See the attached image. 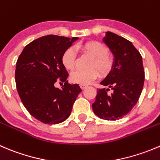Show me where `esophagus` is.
I'll return each mask as SVG.
<instances>
[{
  "instance_id": "34e87169",
  "label": "esophagus",
  "mask_w": 160,
  "mask_h": 160,
  "mask_svg": "<svg viewBox=\"0 0 160 160\" xmlns=\"http://www.w3.org/2000/svg\"><path fill=\"white\" fill-rule=\"evenodd\" d=\"M80 88H81V89H84V88H87V85H84V84H80Z\"/></svg>"
}]
</instances>
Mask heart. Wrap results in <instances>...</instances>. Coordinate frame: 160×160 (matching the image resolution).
Segmentation results:
<instances>
[{"label": "heart", "mask_w": 160, "mask_h": 160, "mask_svg": "<svg viewBox=\"0 0 160 160\" xmlns=\"http://www.w3.org/2000/svg\"><path fill=\"white\" fill-rule=\"evenodd\" d=\"M84 52L92 55V59L88 67V70H75L71 73L70 79L73 83L80 84H89L97 79L98 76L97 69L102 75L108 73L111 70L113 60L108 55V49L105 44L99 41H88L81 46ZM77 49L74 47H69L63 52L61 61L64 67L68 70H72L77 62Z\"/></svg>", "instance_id": "b5f03b06"}]
</instances>
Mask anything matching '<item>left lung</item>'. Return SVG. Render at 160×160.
I'll return each mask as SVG.
<instances>
[{
    "mask_svg": "<svg viewBox=\"0 0 160 160\" xmlns=\"http://www.w3.org/2000/svg\"><path fill=\"white\" fill-rule=\"evenodd\" d=\"M114 55L112 67L101 84L109 88L97 91L92 108L95 115L106 120H116L131 111L142 94L145 81L142 57L132 43L112 32L103 38Z\"/></svg>",
    "mask_w": 160,
    "mask_h": 160,
    "instance_id": "8db88e82",
    "label": "left lung"
}]
</instances>
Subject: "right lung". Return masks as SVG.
I'll return each mask as SVG.
<instances>
[{
  "mask_svg": "<svg viewBox=\"0 0 160 160\" xmlns=\"http://www.w3.org/2000/svg\"><path fill=\"white\" fill-rule=\"evenodd\" d=\"M77 39L40 37L27 44L17 60L15 77L18 95L31 116L43 123L65 121L82 91L79 84L68 83L69 74L61 61L63 52ZM57 81L64 83L62 89L54 87Z\"/></svg>",
  "mask_w": 160,
  "mask_h": 160,
  "instance_id": "add662e5",
  "label": "right lung"
}]
</instances>
